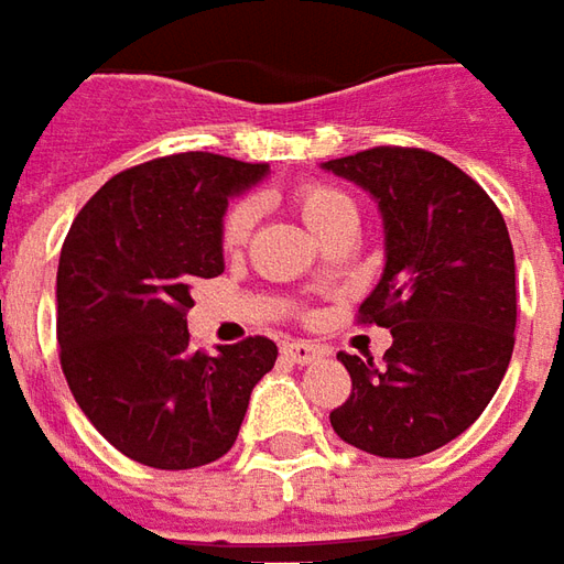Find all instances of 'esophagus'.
<instances>
[{
  "mask_svg": "<svg viewBox=\"0 0 564 564\" xmlns=\"http://www.w3.org/2000/svg\"><path fill=\"white\" fill-rule=\"evenodd\" d=\"M321 355H324V348L314 346V343H305V339H302V343H286V346H283V358L293 364H312L317 361Z\"/></svg>",
  "mask_w": 564,
  "mask_h": 564,
  "instance_id": "esophagus-1",
  "label": "esophagus"
}]
</instances>
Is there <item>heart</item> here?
<instances>
[{
	"label": "heart",
	"instance_id": "b5f03b06",
	"mask_svg": "<svg viewBox=\"0 0 564 564\" xmlns=\"http://www.w3.org/2000/svg\"><path fill=\"white\" fill-rule=\"evenodd\" d=\"M296 206L299 216L305 218V225L317 237H324V234L333 231L336 225H343L348 218H358V206H355V200L348 194H343L339 187L317 185V182H308V185L299 187ZM256 213H259L256 200H237L228 206V213L221 218V250H240L250 240Z\"/></svg>",
	"mask_w": 564,
	"mask_h": 564
}]
</instances>
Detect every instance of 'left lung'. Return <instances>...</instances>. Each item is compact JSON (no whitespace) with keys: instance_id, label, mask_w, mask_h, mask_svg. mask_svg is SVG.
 <instances>
[{"instance_id":"obj_1","label":"left lung","mask_w":564,"mask_h":564,"mask_svg":"<svg viewBox=\"0 0 564 564\" xmlns=\"http://www.w3.org/2000/svg\"><path fill=\"white\" fill-rule=\"evenodd\" d=\"M324 170L382 213L386 268L358 321L392 330L379 364L339 351L351 394L330 413L333 432L377 457H423L473 426L512 358L507 221L478 182L423 148H370Z\"/></svg>"}]
</instances>
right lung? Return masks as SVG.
Returning a JSON list of instances; mask_svg holds the SVG:
<instances>
[{"label":"right lung","mask_w":564,"mask_h":564,"mask_svg":"<svg viewBox=\"0 0 564 564\" xmlns=\"http://www.w3.org/2000/svg\"><path fill=\"white\" fill-rule=\"evenodd\" d=\"M268 175L206 151L120 172L73 218L57 262V346L76 404L120 454L197 469L237 442L278 346L250 336L194 351L191 286L218 278L221 216Z\"/></svg>","instance_id":"obj_1"}]
</instances>
